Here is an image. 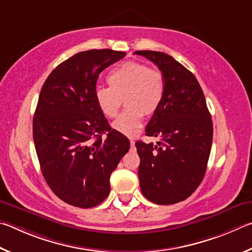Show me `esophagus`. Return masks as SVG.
<instances>
[{"instance_id": "obj_1", "label": "esophagus", "mask_w": 252, "mask_h": 252, "mask_svg": "<svg viewBox=\"0 0 252 252\" xmlns=\"http://www.w3.org/2000/svg\"><path fill=\"white\" fill-rule=\"evenodd\" d=\"M130 146H131V147L135 146V140H134V139H130Z\"/></svg>"}]
</instances>
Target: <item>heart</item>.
<instances>
[{
  "instance_id": "obj_1",
  "label": "heart",
  "mask_w": 252,
  "mask_h": 252,
  "mask_svg": "<svg viewBox=\"0 0 252 252\" xmlns=\"http://www.w3.org/2000/svg\"><path fill=\"white\" fill-rule=\"evenodd\" d=\"M109 87L95 92L96 104L106 117L113 118L125 103L126 109L113 123V128L128 137L139 133L145 116H153L162 104L166 94L164 74L148 65L128 61L108 74Z\"/></svg>"
}]
</instances>
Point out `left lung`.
<instances>
[{
  "label": "left lung",
  "mask_w": 252,
  "mask_h": 252,
  "mask_svg": "<svg viewBox=\"0 0 252 252\" xmlns=\"http://www.w3.org/2000/svg\"><path fill=\"white\" fill-rule=\"evenodd\" d=\"M157 65L166 81L165 98L146 126L157 145L138 140L139 186L154 204L173 205L191 195L204 179L213 144V121L193 74L162 52L137 51Z\"/></svg>",
  "instance_id": "1"
}]
</instances>
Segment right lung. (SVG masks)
<instances>
[{
  "instance_id": "right-lung-1",
  "label": "right lung",
  "mask_w": 252,
  "mask_h": 252,
  "mask_svg": "<svg viewBox=\"0 0 252 252\" xmlns=\"http://www.w3.org/2000/svg\"><path fill=\"white\" fill-rule=\"evenodd\" d=\"M125 55L108 48L79 52L53 69L41 90L35 149L45 182L68 205L92 208L104 201L110 175L130 147L95 100L98 75Z\"/></svg>"
}]
</instances>
